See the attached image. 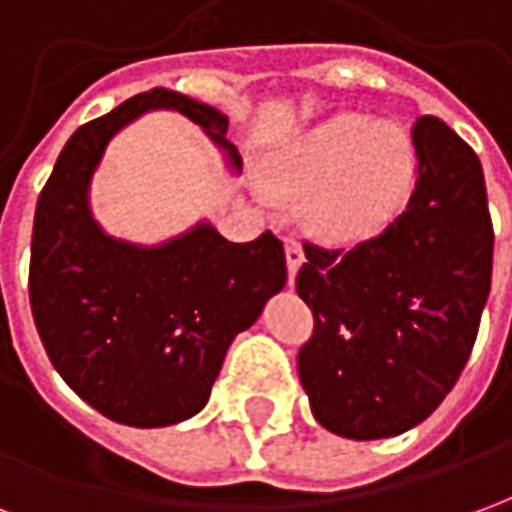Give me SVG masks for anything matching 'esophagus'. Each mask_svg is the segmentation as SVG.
<instances>
[{"instance_id":"34e87169","label":"esophagus","mask_w":512,"mask_h":512,"mask_svg":"<svg viewBox=\"0 0 512 512\" xmlns=\"http://www.w3.org/2000/svg\"><path fill=\"white\" fill-rule=\"evenodd\" d=\"M285 260H288V274H290V282L296 279V271L299 266L304 263V249H301V241L296 235H288L285 238Z\"/></svg>"}]
</instances>
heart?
Wrapping results in <instances>:
<instances>
[{
    "label": "heart",
    "instance_id": "heart-1",
    "mask_svg": "<svg viewBox=\"0 0 512 512\" xmlns=\"http://www.w3.org/2000/svg\"><path fill=\"white\" fill-rule=\"evenodd\" d=\"M414 167V142L400 123L343 112L271 158L263 183L277 197L315 191L312 224L337 241H359L395 216Z\"/></svg>",
    "mask_w": 512,
    "mask_h": 512
}]
</instances>
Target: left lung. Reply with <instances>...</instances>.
Returning a JSON list of instances; mask_svg holds the SVG:
<instances>
[{
  "label": "left lung",
  "mask_w": 512,
  "mask_h": 512,
  "mask_svg": "<svg viewBox=\"0 0 512 512\" xmlns=\"http://www.w3.org/2000/svg\"><path fill=\"white\" fill-rule=\"evenodd\" d=\"M406 211L354 249L304 244L296 290L315 318L299 378L315 419L356 441L406 433L447 397L480 329L494 227L480 158L439 117L411 128Z\"/></svg>",
  "instance_id": "left-lung-1"
}]
</instances>
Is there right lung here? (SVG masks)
Here are the masks:
<instances>
[{"label":"right lung","instance_id":"add662e5","mask_svg":"<svg viewBox=\"0 0 512 512\" xmlns=\"http://www.w3.org/2000/svg\"><path fill=\"white\" fill-rule=\"evenodd\" d=\"M150 109H175L222 147L227 117L156 87L76 128L40 191L29 304L51 365L84 403L131 428H164L205 408L235 334L285 288L277 235L233 244L200 222L158 246L112 238L90 211V180L109 139Z\"/></svg>","mask_w":512,"mask_h":512}]
</instances>
